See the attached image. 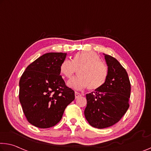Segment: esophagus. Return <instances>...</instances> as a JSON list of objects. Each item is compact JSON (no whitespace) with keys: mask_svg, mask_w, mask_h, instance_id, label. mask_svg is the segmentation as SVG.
<instances>
[{"mask_svg":"<svg viewBox=\"0 0 151 151\" xmlns=\"http://www.w3.org/2000/svg\"><path fill=\"white\" fill-rule=\"evenodd\" d=\"M75 96L76 99H77V98L80 97L81 96V93H78V92L76 91V92L75 93Z\"/></svg>","mask_w":151,"mask_h":151,"instance_id":"1","label":"esophagus"}]
</instances>
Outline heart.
<instances>
[{
    "mask_svg": "<svg viewBox=\"0 0 151 151\" xmlns=\"http://www.w3.org/2000/svg\"><path fill=\"white\" fill-rule=\"evenodd\" d=\"M64 77L70 78L78 70V76L69 80L67 85L74 89L88 87L90 90L101 87L107 79L108 70L106 64L99 60L94 52H78L72 58L65 59L60 66Z\"/></svg>",
    "mask_w": 151,
    "mask_h": 151,
    "instance_id": "obj_1",
    "label": "heart"
}]
</instances>
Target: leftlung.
<instances>
[{
	"label": "left lung",
	"instance_id": "8db88e82",
	"mask_svg": "<svg viewBox=\"0 0 151 151\" xmlns=\"http://www.w3.org/2000/svg\"><path fill=\"white\" fill-rule=\"evenodd\" d=\"M108 66L106 82L86 95L85 116L93 127H110L120 120L129 107L131 85L128 73L117 60L105 54Z\"/></svg>",
	"mask_w": 151,
	"mask_h": 151
}]
</instances>
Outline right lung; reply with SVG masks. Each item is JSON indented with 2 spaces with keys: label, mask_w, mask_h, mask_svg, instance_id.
<instances>
[{
  "label": "right lung",
  "mask_w": 151,
  "mask_h": 151,
  "mask_svg": "<svg viewBox=\"0 0 151 151\" xmlns=\"http://www.w3.org/2000/svg\"><path fill=\"white\" fill-rule=\"evenodd\" d=\"M66 53L50 52L31 63L19 81V98L27 121L35 127L56 125L66 107L75 99V91L60 75Z\"/></svg>",
  "instance_id": "obj_1"
}]
</instances>
